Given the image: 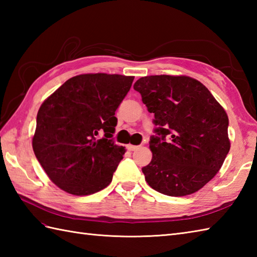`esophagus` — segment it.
<instances>
[{"instance_id":"esophagus-1","label":"esophagus","mask_w":257,"mask_h":257,"mask_svg":"<svg viewBox=\"0 0 257 257\" xmlns=\"http://www.w3.org/2000/svg\"><path fill=\"white\" fill-rule=\"evenodd\" d=\"M127 149L129 150V151H135V150H137V149H139V146H134V145H128L127 146Z\"/></svg>"}]
</instances>
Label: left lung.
<instances>
[{"label":"left lung","mask_w":257,"mask_h":257,"mask_svg":"<svg viewBox=\"0 0 257 257\" xmlns=\"http://www.w3.org/2000/svg\"><path fill=\"white\" fill-rule=\"evenodd\" d=\"M134 89L155 113L146 181L162 194L194 193L214 178L230 151L228 118L206 87L188 76L141 77Z\"/></svg>","instance_id":"obj_1"}]
</instances>
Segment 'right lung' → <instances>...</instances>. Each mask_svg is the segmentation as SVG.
Instances as JSON below:
<instances>
[{"label":"right lung","instance_id":"add662e5","mask_svg":"<svg viewBox=\"0 0 257 257\" xmlns=\"http://www.w3.org/2000/svg\"><path fill=\"white\" fill-rule=\"evenodd\" d=\"M133 76L84 74L68 79L42 103L33 150L58 188L74 195L105 189L125 149L113 141L117 108Z\"/></svg>","mask_w":257,"mask_h":257}]
</instances>
